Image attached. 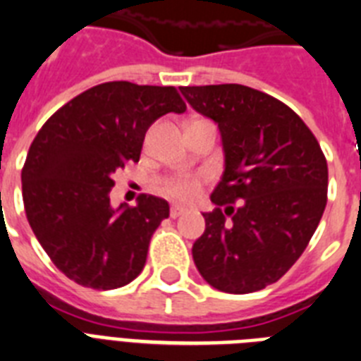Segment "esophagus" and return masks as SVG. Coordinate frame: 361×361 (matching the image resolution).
Masks as SVG:
<instances>
[{"instance_id": "1", "label": "esophagus", "mask_w": 361, "mask_h": 361, "mask_svg": "<svg viewBox=\"0 0 361 361\" xmlns=\"http://www.w3.org/2000/svg\"><path fill=\"white\" fill-rule=\"evenodd\" d=\"M185 211H187L185 207H180V205H172V207H171V218L181 216V214L185 213Z\"/></svg>"}]
</instances>
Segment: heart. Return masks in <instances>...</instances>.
I'll return each mask as SVG.
<instances>
[{
	"label": "heart",
	"mask_w": 361,
	"mask_h": 361,
	"mask_svg": "<svg viewBox=\"0 0 361 361\" xmlns=\"http://www.w3.org/2000/svg\"><path fill=\"white\" fill-rule=\"evenodd\" d=\"M202 187V180L196 174H171L165 176L157 183V190L166 198L178 202H190L195 200Z\"/></svg>",
	"instance_id": "b5f03b06"
}]
</instances>
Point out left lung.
Here are the masks:
<instances>
[{
    "instance_id": "obj_1",
    "label": "left lung",
    "mask_w": 361,
    "mask_h": 361,
    "mask_svg": "<svg viewBox=\"0 0 361 361\" xmlns=\"http://www.w3.org/2000/svg\"><path fill=\"white\" fill-rule=\"evenodd\" d=\"M222 134L226 171L192 259L213 288L251 293L277 283L307 250L326 205L329 166L292 108L242 84L180 87Z\"/></svg>"
}]
</instances>
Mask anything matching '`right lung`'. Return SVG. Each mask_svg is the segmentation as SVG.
Masks as SVG:
<instances>
[{
  "label": "right lung",
  "mask_w": 361,
  "mask_h": 361,
  "mask_svg": "<svg viewBox=\"0 0 361 361\" xmlns=\"http://www.w3.org/2000/svg\"><path fill=\"white\" fill-rule=\"evenodd\" d=\"M185 110L174 86L115 80L90 87L45 121L21 169V190L32 233L66 277L114 290L143 271L169 204L139 195L135 207L114 211L111 176L139 161L157 117Z\"/></svg>",
  "instance_id": "add662e5"
}]
</instances>
